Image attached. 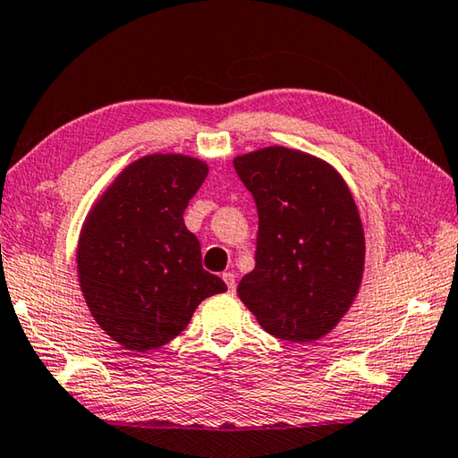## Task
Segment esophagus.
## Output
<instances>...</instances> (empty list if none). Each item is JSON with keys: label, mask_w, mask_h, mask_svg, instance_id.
I'll list each match as a JSON object with an SVG mask.
<instances>
[{"label": "esophagus", "mask_w": 458, "mask_h": 458, "mask_svg": "<svg viewBox=\"0 0 458 458\" xmlns=\"http://www.w3.org/2000/svg\"><path fill=\"white\" fill-rule=\"evenodd\" d=\"M223 282L227 284V290H229V293H235V290H237L235 274H231V271H225V274H223Z\"/></svg>", "instance_id": "1"}]
</instances>
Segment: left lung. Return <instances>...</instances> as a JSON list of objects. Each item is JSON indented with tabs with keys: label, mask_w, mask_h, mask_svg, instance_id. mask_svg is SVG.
I'll return each mask as SVG.
<instances>
[{
	"label": "left lung",
	"mask_w": 458,
	"mask_h": 458,
	"mask_svg": "<svg viewBox=\"0 0 458 458\" xmlns=\"http://www.w3.org/2000/svg\"><path fill=\"white\" fill-rule=\"evenodd\" d=\"M258 207L255 267L239 298L263 330L308 344L334 330L364 271V231L346 182L306 152L269 147L233 160Z\"/></svg>",
	"instance_id": "1"
}]
</instances>
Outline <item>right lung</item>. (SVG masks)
<instances>
[{"label":"right lung","mask_w":458,"mask_h":458,"mask_svg":"<svg viewBox=\"0 0 458 458\" xmlns=\"http://www.w3.org/2000/svg\"><path fill=\"white\" fill-rule=\"evenodd\" d=\"M207 173L199 158L148 155L128 165L88 215L80 287L96 322L126 350L165 346L200 301L227 292L203 269L199 239L182 221Z\"/></svg>","instance_id":"add662e5"}]
</instances>
